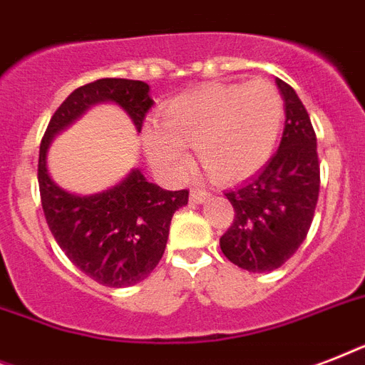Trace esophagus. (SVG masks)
<instances>
[{
	"mask_svg": "<svg viewBox=\"0 0 365 365\" xmlns=\"http://www.w3.org/2000/svg\"><path fill=\"white\" fill-rule=\"evenodd\" d=\"M189 199H191V202H195V205H202V202H206V200L210 199V193L205 191V189H191Z\"/></svg>",
	"mask_w": 365,
	"mask_h": 365,
	"instance_id": "34e87169",
	"label": "esophagus"
}]
</instances>
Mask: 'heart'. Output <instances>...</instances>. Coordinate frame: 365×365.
Listing matches in <instances>:
<instances>
[{
  "label": "heart",
  "mask_w": 365,
  "mask_h": 365,
  "mask_svg": "<svg viewBox=\"0 0 365 365\" xmlns=\"http://www.w3.org/2000/svg\"><path fill=\"white\" fill-rule=\"evenodd\" d=\"M282 119V96L267 79L212 83L168 102L163 125L143 126V148L155 168L180 176L195 145L208 176L237 182L265 165Z\"/></svg>",
  "instance_id": "heart-1"
}]
</instances>
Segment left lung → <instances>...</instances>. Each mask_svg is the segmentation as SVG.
Listing matches in <instances>:
<instances>
[{
  "mask_svg": "<svg viewBox=\"0 0 365 365\" xmlns=\"http://www.w3.org/2000/svg\"><path fill=\"white\" fill-rule=\"evenodd\" d=\"M284 100V132L271 160L225 197L235 220L220 239L223 255L248 272L274 271L311 229L320 191L317 134L297 93L274 77Z\"/></svg>",
  "mask_w": 365,
  "mask_h": 365,
  "instance_id": "obj_1",
  "label": "left lung"
}]
</instances>
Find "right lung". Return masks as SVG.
Masks as SVG:
<instances>
[{
  "label": "right lung",
  "instance_id": "right-lung-1",
  "mask_svg": "<svg viewBox=\"0 0 365 365\" xmlns=\"http://www.w3.org/2000/svg\"><path fill=\"white\" fill-rule=\"evenodd\" d=\"M115 104L136 132L153 104L149 85L132 79H98L76 88L54 111L39 148V193L45 220L68 259L96 282L125 288L142 282L165 254L174 212L187 205L189 191H166L132 168L102 193L77 195L48 174V148L60 132L93 106Z\"/></svg>",
  "mask_w": 365,
  "mask_h": 365
}]
</instances>
